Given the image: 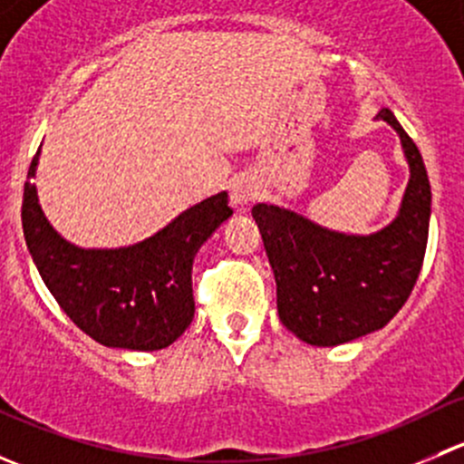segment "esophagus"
Returning <instances> with one entry per match:
<instances>
[{
	"label": "esophagus",
	"mask_w": 464,
	"mask_h": 464,
	"mask_svg": "<svg viewBox=\"0 0 464 464\" xmlns=\"http://www.w3.org/2000/svg\"><path fill=\"white\" fill-rule=\"evenodd\" d=\"M256 198H258V186H256L254 179H249V177H242V179L233 181L231 199L237 208H245V206H249Z\"/></svg>",
	"instance_id": "34e87169"
}]
</instances>
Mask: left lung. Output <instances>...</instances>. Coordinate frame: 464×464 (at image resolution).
<instances>
[{
    "label": "left lung",
    "mask_w": 464,
    "mask_h": 464,
    "mask_svg": "<svg viewBox=\"0 0 464 464\" xmlns=\"http://www.w3.org/2000/svg\"><path fill=\"white\" fill-rule=\"evenodd\" d=\"M375 119L400 134L411 172L400 213L388 227L350 236L274 204L251 208L276 276L280 321L319 348L382 330L413 292L427 251L431 186L422 154L388 107Z\"/></svg>",
    "instance_id": "obj_1"
}]
</instances>
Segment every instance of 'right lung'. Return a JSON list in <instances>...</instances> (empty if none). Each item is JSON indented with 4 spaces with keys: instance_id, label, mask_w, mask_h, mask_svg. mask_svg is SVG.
<instances>
[{
    "instance_id": "obj_1",
    "label": "right lung",
    "mask_w": 464,
    "mask_h": 464,
    "mask_svg": "<svg viewBox=\"0 0 464 464\" xmlns=\"http://www.w3.org/2000/svg\"><path fill=\"white\" fill-rule=\"evenodd\" d=\"M33 157L29 177H35ZM233 215L218 193L177 215L168 227L121 249H81L64 240L24 186L22 227L42 280L85 334L107 348L161 350L175 343L195 314L193 260L215 228Z\"/></svg>"
}]
</instances>
